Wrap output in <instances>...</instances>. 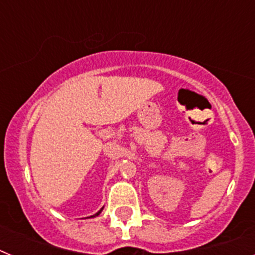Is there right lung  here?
Segmentation results:
<instances>
[{"label": "right lung", "instance_id": "right-lung-1", "mask_svg": "<svg viewBox=\"0 0 255 255\" xmlns=\"http://www.w3.org/2000/svg\"><path fill=\"white\" fill-rule=\"evenodd\" d=\"M102 209L103 208H101L100 209V211H98V212H97V213H96V215H93V216H91V217H96V216H98V215H100V213H101V212H102ZM88 218V217H87Z\"/></svg>", "mask_w": 255, "mask_h": 255}]
</instances>
